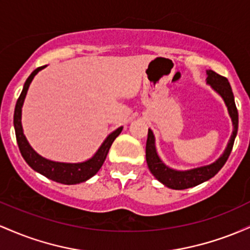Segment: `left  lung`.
Returning a JSON list of instances; mask_svg holds the SVG:
<instances>
[{
    "label": "left lung",
    "instance_id": "obj_1",
    "mask_svg": "<svg viewBox=\"0 0 250 250\" xmlns=\"http://www.w3.org/2000/svg\"><path fill=\"white\" fill-rule=\"evenodd\" d=\"M207 75V82L213 87V89H215V90L220 94L221 96H222L227 107H228L229 115L231 117V121H233L234 125L233 134H231V137L230 140H229L225 153L222 154V156H221L216 162L211 163V165L209 166H206V167L191 169V170L177 171L174 170V169L168 168L167 166L160 160V157L157 156L156 149H155L153 131H151L150 129H148L147 143H146V160H147L148 168L149 170L151 171V174H153L160 182L163 183L165 186H167L168 188L176 189V190H182V189L195 187V186L211 179V177L219 173L220 169L225 166L229 155L231 153V149H233L235 137H236L237 134V127H239V114H237L236 105H235L231 87L230 84H229L228 80H227L225 76H221L213 70H208Z\"/></svg>",
    "mask_w": 250,
    "mask_h": 250
}]
</instances>
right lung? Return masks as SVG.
Here are the masks:
<instances>
[{"mask_svg":"<svg viewBox=\"0 0 250 250\" xmlns=\"http://www.w3.org/2000/svg\"><path fill=\"white\" fill-rule=\"evenodd\" d=\"M45 65L36 68V69L30 74L29 77L27 79V81L24 83L23 90H22L21 95H20L19 99H17L15 111H14V127H15L16 141H17V145H19L20 151H21L22 156H23L25 162H27L28 165L34 169V170H36L37 173L42 174L43 176L55 181V182L62 183V185H77V183L84 182V181L90 179L91 176H94V175L100 170V168L102 167L103 162H104L105 157H107L109 149H110L111 145H113L114 140L119 136L120 133L122 131L123 127L117 128L115 131H113V133L109 135L107 139L104 140V142L102 143V146L100 147L99 150L96 151V154L85 162H82V163L54 162V161H49V160L44 159V157L40 156V155L30 147L29 143L27 141V139H25L23 130H22L21 113H22V105H23L24 97L27 95V91H28V88H29L30 82L33 81L34 76H35L36 74L41 69H43Z\"/></svg>","mask_w":250,"mask_h":250,"instance_id":"right-lung-1","label":"right lung"}]
</instances>
